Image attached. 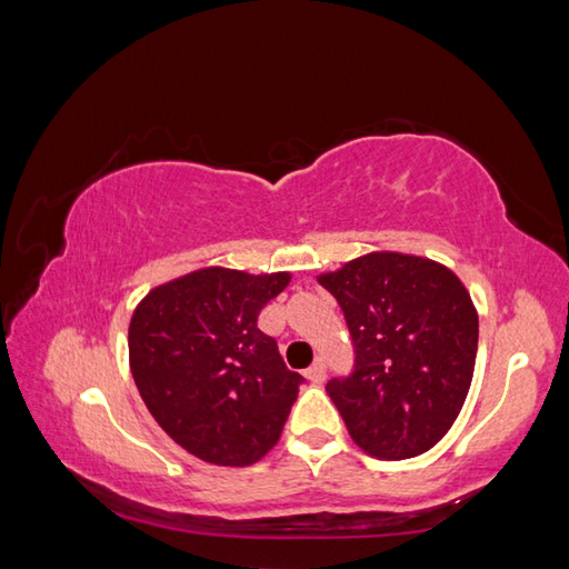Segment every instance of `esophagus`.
I'll return each instance as SVG.
<instances>
[{"mask_svg": "<svg viewBox=\"0 0 569 569\" xmlns=\"http://www.w3.org/2000/svg\"><path fill=\"white\" fill-rule=\"evenodd\" d=\"M306 377L310 380V385H322L326 382V362L318 360L316 365H310L306 370Z\"/></svg>", "mask_w": 569, "mask_h": 569, "instance_id": "34e87169", "label": "esophagus"}]
</instances>
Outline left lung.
<instances>
[{"instance_id": "obj_1", "label": "left lung", "mask_w": 569, "mask_h": 569, "mask_svg": "<svg viewBox=\"0 0 569 569\" xmlns=\"http://www.w3.org/2000/svg\"><path fill=\"white\" fill-rule=\"evenodd\" d=\"M318 283L336 296L355 345V372L328 382L352 441L385 461L447 437L473 380L478 313L443 263L372 251Z\"/></svg>"}]
</instances>
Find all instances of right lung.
<instances>
[{
	"instance_id": "1",
	"label": "right lung",
	"mask_w": 569,
	"mask_h": 569,
	"mask_svg": "<svg viewBox=\"0 0 569 569\" xmlns=\"http://www.w3.org/2000/svg\"><path fill=\"white\" fill-rule=\"evenodd\" d=\"M291 273L209 266L144 296L128 328L130 372L167 437L197 459L251 466L278 439L303 377L259 330Z\"/></svg>"
}]
</instances>
